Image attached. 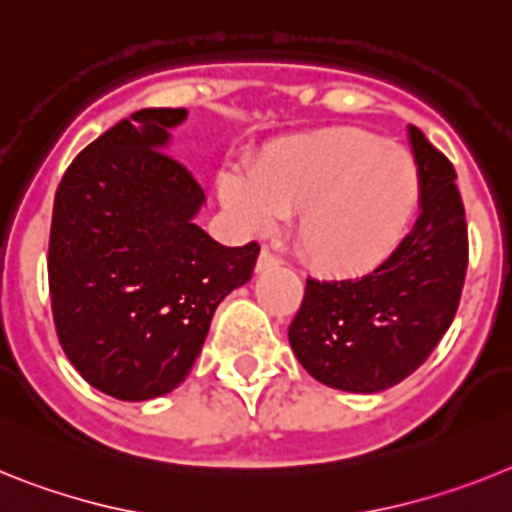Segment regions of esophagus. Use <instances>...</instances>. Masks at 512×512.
Here are the masks:
<instances>
[{
  "label": "esophagus",
  "instance_id": "obj_1",
  "mask_svg": "<svg viewBox=\"0 0 512 512\" xmlns=\"http://www.w3.org/2000/svg\"><path fill=\"white\" fill-rule=\"evenodd\" d=\"M275 265H281V257L273 255V252H270L268 247H262L260 257H257V265H255L257 273H265V270L275 268Z\"/></svg>",
  "mask_w": 512,
  "mask_h": 512
}]
</instances>
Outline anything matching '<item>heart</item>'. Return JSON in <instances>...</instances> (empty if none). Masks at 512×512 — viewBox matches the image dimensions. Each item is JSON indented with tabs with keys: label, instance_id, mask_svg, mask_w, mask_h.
<instances>
[{
	"label": "heart",
	"instance_id": "b5f03b06",
	"mask_svg": "<svg viewBox=\"0 0 512 512\" xmlns=\"http://www.w3.org/2000/svg\"><path fill=\"white\" fill-rule=\"evenodd\" d=\"M219 201L244 234H265L293 213V237L314 268L361 273L407 234L420 172L407 151L337 128L268 146L252 172L221 170Z\"/></svg>",
	"mask_w": 512,
	"mask_h": 512
}]
</instances>
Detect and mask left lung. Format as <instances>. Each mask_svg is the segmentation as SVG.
<instances>
[{
  "label": "left lung",
  "mask_w": 512,
  "mask_h": 512,
  "mask_svg": "<svg viewBox=\"0 0 512 512\" xmlns=\"http://www.w3.org/2000/svg\"><path fill=\"white\" fill-rule=\"evenodd\" d=\"M420 216L376 270L345 281L306 278L288 342L301 366L332 389L373 394L428 361L459 309L469 237L453 164L410 126Z\"/></svg>",
  "instance_id": "1"
}]
</instances>
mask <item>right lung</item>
<instances>
[{
	"label": "right lung",
	"mask_w": 512,
	"mask_h": 512,
	"mask_svg": "<svg viewBox=\"0 0 512 512\" xmlns=\"http://www.w3.org/2000/svg\"><path fill=\"white\" fill-rule=\"evenodd\" d=\"M185 118V108H146L115 123L79 151L53 201L56 335L82 379L123 402L185 381L213 311L260 255L257 242L224 247L195 224L206 195L164 151Z\"/></svg>",
	"instance_id": "obj_1"
}]
</instances>
